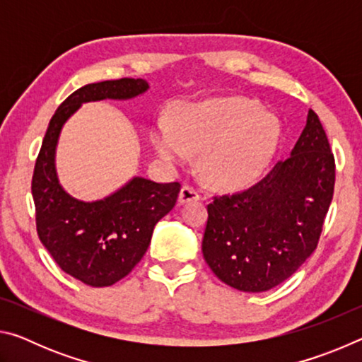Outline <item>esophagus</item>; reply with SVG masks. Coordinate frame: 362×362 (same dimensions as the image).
I'll return each mask as SVG.
<instances>
[{"label":"esophagus","mask_w":362,"mask_h":362,"mask_svg":"<svg viewBox=\"0 0 362 362\" xmlns=\"http://www.w3.org/2000/svg\"><path fill=\"white\" fill-rule=\"evenodd\" d=\"M201 198L199 192L193 187L189 185H183L180 189V194H179V203L180 204H187L189 201H198Z\"/></svg>","instance_id":"esophagus-1"}]
</instances>
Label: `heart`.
<instances>
[{
  "instance_id": "1",
  "label": "heart",
  "mask_w": 362,
  "mask_h": 362,
  "mask_svg": "<svg viewBox=\"0 0 362 362\" xmlns=\"http://www.w3.org/2000/svg\"><path fill=\"white\" fill-rule=\"evenodd\" d=\"M278 137L276 118L243 99L189 103L177 110L174 124L161 118L150 134L153 148L168 163H187L201 153V170L217 185H243L260 175Z\"/></svg>"
}]
</instances>
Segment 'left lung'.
<instances>
[{
  "label": "left lung",
  "instance_id": "8db88e82",
  "mask_svg": "<svg viewBox=\"0 0 362 362\" xmlns=\"http://www.w3.org/2000/svg\"><path fill=\"white\" fill-rule=\"evenodd\" d=\"M335 161L317 115L291 156L252 187L214 196L203 255L214 274L243 292H265L315 252L334 196Z\"/></svg>",
  "mask_w": 362,
  "mask_h": 362
}]
</instances>
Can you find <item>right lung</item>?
I'll return each instance as SVG.
<instances>
[{"instance_id":"1","label":"right lung","mask_w":362,"mask_h":362,"mask_svg":"<svg viewBox=\"0 0 362 362\" xmlns=\"http://www.w3.org/2000/svg\"><path fill=\"white\" fill-rule=\"evenodd\" d=\"M148 88L140 78L79 88L56 110L36 158L32 179L36 231L57 265L88 286H112L132 272L150 246L155 225L175 206L180 183L134 177L103 199L88 203L73 198L56 173L60 131L83 103L134 99Z\"/></svg>"}]
</instances>
